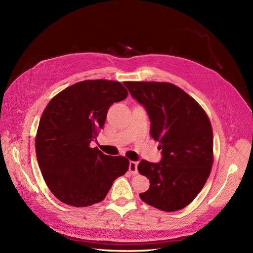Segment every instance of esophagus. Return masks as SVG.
<instances>
[{
  "label": "esophagus",
  "mask_w": 253,
  "mask_h": 253,
  "mask_svg": "<svg viewBox=\"0 0 253 253\" xmlns=\"http://www.w3.org/2000/svg\"><path fill=\"white\" fill-rule=\"evenodd\" d=\"M137 164L136 162H129V165H128V171L131 172L133 175L138 173V170H137Z\"/></svg>",
  "instance_id": "obj_1"
}]
</instances>
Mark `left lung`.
Here are the masks:
<instances>
[{"label": "left lung", "mask_w": 253, "mask_h": 253, "mask_svg": "<svg viewBox=\"0 0 253 253\" xmlns=\"http://www.w3.org/2000/svg\"><path fill=\"white\" fill-rule=\"evenodd\" d=\"M129 94L147 111L150 133L159 142L162 160H141L138 171L150 180L141 200L173 212L201 192L213 164V133L202 106L186 91L167 82H126Z\"/></svg>", "instance_id": "1"}]
</instances>
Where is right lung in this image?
Segmentation results:
<instances>
[{"label": "right lung", "mask_w": 253, "mask_h": 253, "mask_svg": "<svg viewBox=\"0 0 253 253\" xmlns=\"http://www.w3.org/2000/svg\"><path fill=\"white\" fill-rule=\"evenodd\" d=\"M127 90L117 81L86 80L53 97L40 119L36 153L43 178L59 201L87 207L103 201L128 160L90 148L114 102Z\"/></svg>", "instance_id": "add662e5"}]
</instances>
